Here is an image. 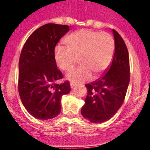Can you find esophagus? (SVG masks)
I'll use <instances>...</instances> for the list:
<instances>
[{"instance_id":"34e87169","label":"esophagus","mask_w":150,"mask_h":150,"mask_svg":"<svg viewBox=\"0 0 150 150\" xmlns=\"http://www.w3.org/2000/svg\"><path fill=\"white\" fill-rule=\"evenodd\" d=\"M75 87H76V85L74 84V83H71V88H75Z\"/></svg>"}]
</instances>
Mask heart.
I'll return each instance as SVG.
<instances>
[{
    "label": "heart",
    "instance_id": "b5f03b06",
    "mask_svg": "<svg viewBox=\"0 0 150 150\" xmlns=\"http://www.w3.org/2000/svg\"><path fill=\"white\" fill-rule=\"evenodd\" d=\"M66 46H57L54 58L62 71L71 70L79 59L80 65L72 69L66 78L73 83L90 79L91 72L101 76L112 62L115 52V41L111 34L89 29H81L64 40Z\"/></svg>",
    "mask_w": 150,
    "mask_h": 150
}]
</instances>
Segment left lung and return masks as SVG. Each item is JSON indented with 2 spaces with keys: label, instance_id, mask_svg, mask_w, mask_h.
Masks as SVG:
<instances>
[{
  "label": "left lung",
  "instance_id": "obj_1",
  "mask_svg": "<svg viewBox=\"0 0 150 150\" xmlns=\"http://www.w3.org/2000/svg\"><path fill=\"white\" fill-rule=\"evenodd\" d=\"M115 52L106 74L88 84L85 104L81 109L83 117L94 123L107 121L119 110L126 95L130 81L129 55L120 34L112 30Z\"/></svg>",
  "mask_w": 150,
  "mask_h": 150
}]
</instances>
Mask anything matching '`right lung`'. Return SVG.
<instances>
[{"label":"right lung","instance_id":"add662e5","mask_svg":"<svg viewBox=\"0 0 150 150\" xmlns=\"http://www.w3.org/2000/svg\"><path fill=\"white\" fill-rule=\"evenodd\" d=\"M69 31L65 25L49 23L28 38L18 62V93L28 112L38 120H51L61 112V98L71 91L69 81L57 68L54 51L61 38Z\"/></svg>","mask_w":150,"mask_h":150}]
</instances>
